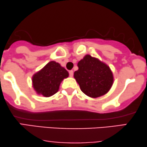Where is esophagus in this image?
I'll use <instances>...</instances> for the list:
<instances>
[{
  "mask_svg": "<svg viewBox=\"0 0 147 147\" xmlns=\"http://www.w3.org/2000/svg\"><path fill=\"white\" fill-rule=\"evenodd\" d=\"M69 76H70V77H73V76H74V71H73V70H70V71H69Z\"/></svg>",
  "mask_w": 147,
  "mask_h": 147,
  "instance_id": "esophagus-1",
  "label": "esophagus"
}]
</instances>
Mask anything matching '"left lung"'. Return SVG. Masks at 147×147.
I'll use <instances>...</instances> for the list:
<instances>
[{"label": "left lung", "instance_id": "1", "mask_svg": "<svg viewBox=\"0 0 147 147\" xmlns=\"http://www.w3.org/2000/svg\"><path fill=\"white\" fill-rule=\"evenodd\" d=\"M78 67L74 76L86 95L97 98L110 90L113 84V74L106 63L86 55L78 62Z\"/></svg>", "mask_w": 147, "mask_h": 147}]
</instances>
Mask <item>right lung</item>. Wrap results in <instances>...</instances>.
<instances>
[{
  "instance_id": "1",
  "label": "right lung",
  "mask_w": 147,
  "mask_h": 147,
  "mask_svg": "<svg viewBox=\"0 0 147 147\" xmlns=\"http://www.w3.org/2000/svg\"><path fill=\"white\" fill-rule=\"evenodd\" d=\"M68 76L69 73L64 67L59 63L51 61L34 74L32 86L38 94L51 96L58 92L61 82Z\"/></svg>"
}]
</instances>
